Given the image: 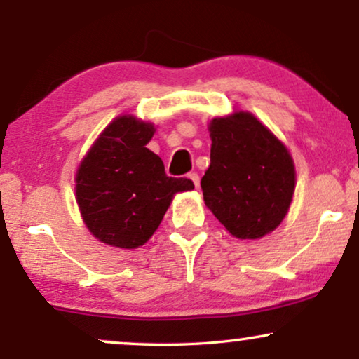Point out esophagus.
<instances>
[{"label":"esophagus","mask_w":359,"mask_h":359,"mask_svg":"<svg viewBox=\"0 0 359 359\" xmlns=\"http://www.w3.org/2000/svg\"><path fill=\"white\" fill-rule=\"evenodd\" d=\"M188 178L193 181L194 188H198V187H200V176H198V172H189V175H188Z\"/></svg>","instance_id":"esophagus-1"}]
</instances>
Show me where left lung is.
I'll return each mask as SVG.
<instances>
[{"mask_svg":"<svg viewBox=\"0 0 359 359\" xmlns=\"http://www.w3.org/2000/svg\"><path fill=\"white\" fill-rule=\"evenodd\" d=\"M210 168L201 178L206 206L233 236L258 240L281 223L294 193L293 159L250 113L210 125Z\"/></svg>","mask_w":359,"mask_h":359,"instance_id":"8db88e82","label":"left lung"}]
</instances>
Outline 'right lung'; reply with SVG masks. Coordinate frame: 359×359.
Wrapping results in <instances>:
<instances>
[{
  "mask_svg": "<svg viewBox=\"0 0 359 359\" xmlns=\"http://www.w3.org/2000/svg\"><path fill=\"white\" fill-rule=\"evenodd\" d=\"M154 126L119 116L104 128L76 175V201L90 231L106 245L138 248L156 231L176 193L193 189L171 178L146 148Z\"/></svg>",
  "mask_w": 359,
  "mask_h": 359,
  "instance_id": "obj_1",
  "label": "right lung"
}]
</instances>
